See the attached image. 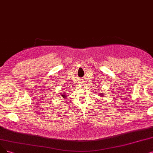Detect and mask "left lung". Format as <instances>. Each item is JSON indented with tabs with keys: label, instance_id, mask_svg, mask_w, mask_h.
Listing matches in <instances>:
<instances>
[{
	"label": "left lung",
	"instance_id": "obj_1",
	"mask_svg": "<svg viewBox=\"0 0 153 153\" xmlns=\"http://www.w3.org/2000/svg\"><path fill=\"white\" fill-rule=\"evenodd\" d=\"M99 95H99V96H101V97H103V93H100V94H99Z\"/></svg>",
	"mask_w": 153,
	"mask_h": 153
}]
</instances>
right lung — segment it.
I'll use <instances>...</instances> for the list:
<instances>
[{
  "label": "right lung",
  "mask_w": 153,
  "mask_h": 153,
  "mask_svg": "<svg viewBox=\"0 0 153 153\" xmlns=\"http://www.w3.org/2000/svg\"><path fill=\"white\" fill-rule=\"evenodd\" d=\"M61 94V96H62L64 99H67V95H66V94L65 92L62 93V94Z\"/></svg>",
  "instance_id": "add662e5"
}]
</instances>
